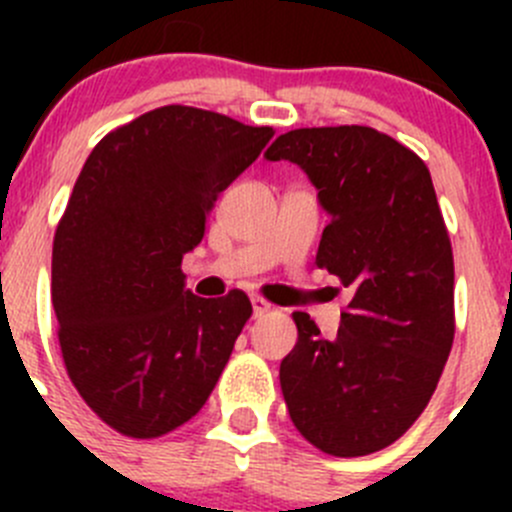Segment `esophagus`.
Returning a JSON list of instances; mask_svg holds the SVG:
<instances>
[{"mask_svg": "<svg viewBox=\"0 0 512 512\" xmlns=\"http://www.w3.org/2000/svg\"><path fill=\"white\" fill-rule=\"evenodd\" d=\"M252 312H255V317H265V314L272 312V304L267 302L265 297H252Z\"/></svg>", "mask_w": 512, "mask_h": 512, "instance_id": "34e87169", "label": "esophagus"}]
</instances>
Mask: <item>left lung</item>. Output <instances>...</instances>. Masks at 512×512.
I'll return each instance as SVG.
<instances>
[{
    "label": "left lung",
    "instance_id": "8db88e82",
    "mask_svg": "<svg viewBox=\"0 0 512 512\" xmlns=\"http://www.w3.org/2000/svg\"><path fill=\"white\" fill-rule=\"evenodd\" d=\"M267 160H292L329 213L317 267L352 289L337 337L294 312L280 364L294 428L319 451L369 456L404 436L436 391L456 334L453 250L426 163L369 126L282 133Z\"/></svg>",
    "mask_w": 512,
    "mask_h": 512
}]
</instances>
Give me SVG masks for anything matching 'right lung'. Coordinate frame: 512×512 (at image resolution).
<instances>
[{"label":"right lung","instance_id":"add662e5","mask_svg":"<svg viewBox=\"0 0 512 512\" xmlns=\"http://www.w3.org/2000/svg\"><path fill=\"white\" fill-rule=\"evenodd\" d=\"M275 136L203 108H153L106 133L56 225L51 302L71 384L113 431L158 438L213 394L252 317L242 289H185V252Z\"/></svg>","mask_w":512,"mask_h":512}]
</instances>
